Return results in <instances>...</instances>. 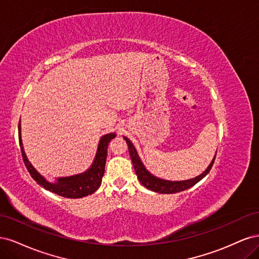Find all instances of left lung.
Returning a JSON list of instances; mask_svg holds the SVG:
<instances>
[{"mask_svg":"<svg viewBox=\"0 0 259 259\" xmlns=\"http://www.w3.org/2000/svg\"><path fill=\"white\" fill-rule=\"evenodd\" d=\"M123 138L125 139V142H126V144H127L133 166H134V168H135V173L139 179L140 184H142L144 187H146L147 189L154 191V192H158V193L170 194V193H176V192H180V191L189 189V188H191L192 186L199 183L201 179L204 178L209 173V170H210L211 166H213L215 158H216V154H215L213 160L210 161L209 165L207 166V168L199 176L191 178V179H187V180H174L173 182V180L162 179L160 177H156L153 174H151L150 171L146 168L142 160H140L135 146L133 145V143L127 137L123 136Z\"/></svg>","mask_w":259,"mask_h":259,"instance_id":"8db88e82","label":"left lung"}]
</instances>
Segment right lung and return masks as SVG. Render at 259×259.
Instances as JSON below:
<instances>
[{"label":"right lung","mask_w":259,"mask_h":259,"mask_svg":"<svg viewBox=\"0 0 259 259\" xmlns=\"http://www.w3.org/2000/svg\"><path fill=\"white\" fill-rule=\"evenodd\" d=\"M18 136L22 160L25 162V165L29 170L31 177H32L38 185L42 186L44 189L56 193L60 195V197L69 199H80L94 193L100 187L101 180H103V176L105 174L108 145L111 142V139H113L116 136V134L115 133H110V134L101 136L98 143L95 158H94V161L90 168L83 171V173L76 175L58 177L56 178V182L54 183L49 182L44 176L38 173L28 160L26 152L23 150V145L21 140L20 121L18 126Z\"/></svg>","instance_id":"add662e5"}]
</instances>
